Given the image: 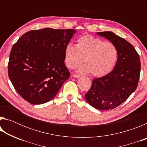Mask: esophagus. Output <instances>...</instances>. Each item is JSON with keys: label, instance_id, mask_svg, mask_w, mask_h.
I'll return each mask as SVG.
<instances>
[{"label": "esophagus", "instance_id": "esophagus-1", "mask_svg": "<svg viewBox=\"0 0 147 147\" xmlns=\"http://www.w3.org/2000/svg\"><path fill=\"white\" fill-rule=\"evenodd\" d=\"M81 76L82 75H80V74H73V77H74V78H80Z\"/></svg>", "mask_w": 147, "mask_h": 147}]
</instances>
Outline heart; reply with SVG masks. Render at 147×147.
<instances>
[{
  "mask_svg": "<svg viewBox=\"0 0 147 147\" xmlns=\"http://www.w3.org/2000/svg\"><path fill=\"white\" fill-rule=\"evenodd\" d=\"M118 58V51L111 42L91 35H84L77 39L76 45L69 43L64 51V61L69 69H74L84 61L79 69L82 73H91L94 76H102L112 71Z\"/></svg>",
  "mask_w": 147,
  "mask_h": 147,
  "instance_id": "obj_1",
  "label": "heart"
}]
</instances>
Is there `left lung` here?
<instances>
[{
  "mask_svg": "<svg viewBox=\"0 0 147 147\" xmlns=\"http://www.w3.org/2000/svg\"><path fill=\"white\" fill-rule=\"evenodd\" d=\"M96 34L115 45L118 58L112 71L93 80L85 98L93 108L108 110L121 105L135 91L140 76V58L132 45L113 32Z\"/></svg>",
  "mask_w": 147,
  "mask_h": 147,
  "instance_id": "obj_1",
  "label": "left lung"
}]
</instances>
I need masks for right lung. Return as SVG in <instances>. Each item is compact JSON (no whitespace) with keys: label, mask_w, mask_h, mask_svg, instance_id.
Instances as JSON below:
<instances>
[{"label":"right lung","mask_w":147,"mask_h":147,"mask_svg":"<svg viewBox=\"0 0 147 147\" xmlns=\"http://www.w3.org/2000/svg\"><path fill=\"white\" fill-rule=\"evenodd\" d=\"M76 30L45 28L23 34L13 45L8 76L20 96L32 104L52 100L70 76L64 51Z\"/></svg>","instance_id":"right-lung-1"}]
</instances>
